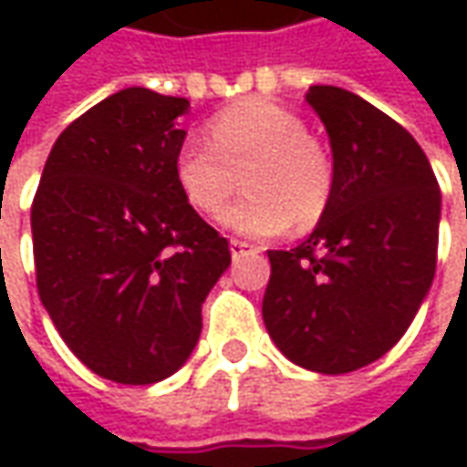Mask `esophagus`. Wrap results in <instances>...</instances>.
<instances>
[{"instance_id": "esophagus-1", "label": "esophagus", "mask_w": 467, "mask_h": 467, "mask_svg": "<svg viewBox=\"0 0 467 467\" xmlns=\"http://www.w3.org/2000/svg\"><path fill=\"white\" fill-rule=\"evenodd\" d=\"M254 246L249 242H242V239H231V257L234 260H242L246 252H252Z\"/></svg>"}]
</instances>
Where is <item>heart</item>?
Listing matches in <instances>:
<instances>
[{
    "label": "heart",
    "instance_id": "obj_1",
    "mask_svg": "<svg viewBox=\"0 0 467 467\" xmlns=\"http://www.w3.org/2000/svg\"><path fill=\"white\" fill-rule=\"evenodd\" d=\"M207 140L176 153V182L197 213L215 218L246 182V194L223 215L246 236L312 228L330 205L335 166L304 119L265 99L225 106L207 121Z\"/></svg>",
    "mask_w": 467,
    "mask_h": 467
}]
</instances>
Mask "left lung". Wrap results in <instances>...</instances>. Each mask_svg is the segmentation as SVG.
Segmentation results:
<instances>
[{
	"instance_id": "1",
	"label": "left lung",
	"mask_w": 467,
	"mask_h": 467,
	"mask_svg": "<svg viewBox=\"0 0 467 467\" xmlns=\"http://www.w3.org/2000/svg\"><path fill=\"white\" fill-rule=\"evenodd\" d=\"M306 100L330 135L335 187L306 242L267 252L262 319L294 364L346 374L385 356L419 312L441 194L421 145L385 111L335 85Z\"/></svg>"
}]
</instances>
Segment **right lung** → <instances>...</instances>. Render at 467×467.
Segmentation results:
<instances>
[{
  "instance_id": "obj_1",
  "label": "right lung",
  "mask_w": 467,
  "mask_h": 467,
  "mask_svg": "<svg viewBox=\"0 0 467 467\" xmlns=\"http://www.w3.org/2000/svg\"><path fill=\"white\" fill-rule=\"evenodd\" d=\"M187 99L127 88L54 142L30 205L36 285L90 371L153 385L189 358L202 301L231 265L176 182Z\"/></svg>"
}]
</instances>
